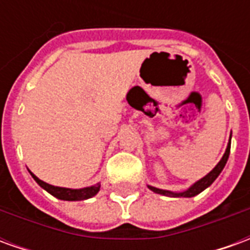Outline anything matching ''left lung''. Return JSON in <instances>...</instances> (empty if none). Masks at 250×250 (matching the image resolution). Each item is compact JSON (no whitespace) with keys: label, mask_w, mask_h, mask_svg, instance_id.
Listing matches in <instances>:
<instances>
[{"label":"left lung","mask_w":250,"mask_h":250,"mask_svg":"<svg viewBox=\"0 0 250 250\" xmlns=\"http://www.w3.org/2000/svg\"><path fill=\"white\" fill-rule=\"evenodd\" d=\"M230 139H231V134H230ZM230 139H229V143H228V147H226V151L225 154H224V157L221 158V161L217 163V166H215V167L213 168L208 175H205L204 178H201L199 181H197L195 184L191 185L188 190L181 191V193H174V191L162 190V188H154V186H148V188L152 190L154 193L162 194V195H167V197H185V198H190V197H194V195H197V194H199L201 191H204L205 188H209L210 185L214 182L215 179H217V177L221 174V171H222L224 167H225L226 162H228V158H229V154H230Z\"/></svg>","instance_id":"8db88e82"}]
</instances>
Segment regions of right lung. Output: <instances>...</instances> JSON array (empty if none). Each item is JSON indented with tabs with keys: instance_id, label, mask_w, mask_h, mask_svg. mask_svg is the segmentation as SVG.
Returning <instances> with one entry per match:
<instances>
[{
	"instance_id": "obj_1",
	"label": "right lung",
	"mask_w": 250,
	"mask_h": 250,
	"mask_svg": "<svg viewBox=\"0 0 250 250\" xmlns=\"http://www.w3.org/2000/svg\"><path fill=\"white\" fill-rule=\"evenodd\" d=\"M30 175L33 177V179L44 190L52 194L53 197H56L59 199H64V201H83V199H88L93 197V195H96L99 193V190H100V184H96L95 186H89V188H59V186H52V185L46 184L44 181L37 178L33 173H30Z\"/></svg>"
}]
</instances>
